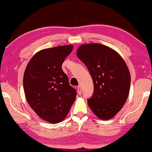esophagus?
<instances>
[{"instance_id":"obj_1","label":"esophagus","mask_w":152,"mask_h":152,"mask_svg":"<svg viewBox=\"0 0 152 152\" xmlns=\"http://www.w3.org/2000/svg\"><path fill=\"white\" fill-rule=\"evenodd\" d=\"M77 92H78V94H80H80H82V90H81V87L80 86H78V88H77Z\"/></svg>"}]
</instances>
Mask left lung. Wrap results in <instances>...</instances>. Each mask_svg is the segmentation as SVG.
Masks as SVG:
<instances>
[{
    "mask_svg": "<svg viewBox=\"0 0 152 152\" xmlns=\"http://www.w3.org/2000/svg\"><path fill=\"white\" fill-rule=\"evenodd\" d=\"M77 56L86 66L94 83V94L88 104L97 117L112 119L119 112L129 93L131 76L119 53L100 43L79 46Z\"/></svg>",
    "mask_w": 152,
    "mask_h": 152,
    "instance_id": "left-lung-1",
    "label": "left lung"
}]
</instances>
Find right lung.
<instances>
[{
  "instance_id": "add662e5",
  "label": "right lung",
  "mask_w": 152,
  "mask_h": 152,
  "mask_svg": "<svg viewBox=\"0 0 152 152\" xmlns=\"http://www.w3.org/2000/svg\"><path fill=\"white\" fill-rule=\"evenodd\" d=\"M72 45L40 50L27 64L23 76L25 98L38 116L51 123L63 121L75 101L76 91L61 69Z\"/></svg>"
}]
</instances>
